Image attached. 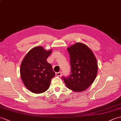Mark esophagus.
I'll list each match as a JSON object with an SVG mask.
<instances>
[{
  "label": "esophagus",
  "instance_id": "34e87169",
  "mask_svg": "<svg viewBox=\"0 0 121 121\" xmlns=\"http://www.w3.org/2000/svg\"><path fill=\"white\" fill-rule=\"evenodd\" d=\"M56 75L57 76H61L62 75V73H61V72L56 73Z\"/></svg>",
  "mask_w": 121,
  "mask_h": 121
}]
</instances>
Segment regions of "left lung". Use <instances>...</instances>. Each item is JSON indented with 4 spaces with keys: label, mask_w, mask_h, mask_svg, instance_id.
<instances>
[{
    "label": "left lung",
    "mask_w": 121,
    "mask_h": 121,
    "mask_svg": "<svg viewBox=\"0 0 121 121\" xmlns=\"http://www.w3.org/2000/svg\"><path fill=\"white\" fill-rule=\"evenodd\" d=\"M71 63V74L63 77L66 86L75 92L85 91L96 77L98 65L96 59L86 45L77 43L67 48Z\"/></svg>",
    "instance_id": "1"
}]
</instances>
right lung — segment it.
Instances as JSON below:
<instances>
[{
	"label": "right lung",
	"mask_w": 121,
	"mask_h": 121,
	"mask_svg": "<svg viewBox=\"0 0 121 121\" xmlns=\"http://www.w3.org/2000/svg\"><path fill=\"white\" fill-rule=\"evenodd\" d=\"M52 52L43 47L33 48L25 56L21 65L20 74L25 86L34 93H41L49 88L55 76L52 65L47 58Z\"/></svg>",
	"instance_id": "right-lung-1"
}]
</instances>
